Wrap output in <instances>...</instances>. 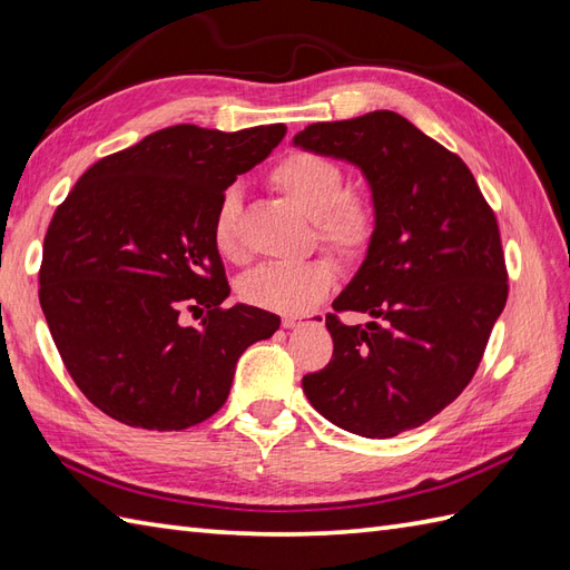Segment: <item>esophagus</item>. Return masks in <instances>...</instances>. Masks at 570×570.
<instances>
[{
    "instance_id": "obj_1",
    "label": "esophagus",
    "mask_w": 570,
    "mask_h": 570,
    "mask_svg": "<svg viewBox=\"0 0 570 570\" xmlns=\"http://www.w3.org/2000/svg\"><path fill=\"white\" fill-rule=\"evenodd\" d=\"M306 318H313L311 323H323V313H313V316H306ZM306 318H298V316H284V318H282V325H284L286 331H292V328H296V325L304 323Z\"/></svg>"
}]
</instances>
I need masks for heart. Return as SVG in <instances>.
<instances>
[{
    "mask_svg": "<svg viewBox=\"0 0 570 570\" xmlns=\"http://www.w3.org/2000/svg\"><path fill=\"white\" fill-rule=\"evenodd\" d=\"M272 184L313 220L321 247L345 262L360 259L372 245L377 210L367 196L347 190L343 166L311 151H292L272 168ZM213 245L225 259L242 257L239 193L227 188L215 205ZM333 264L323 257L264 264L239 284V296L252 306L276 313H304L333 286Z\"/></svg>",
    "mask_w": 570,
    "mask_h": 570,
    "instance_id": "1",
    "label": "heart"
}]
</instances>
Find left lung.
I'll use <instances>...</instances> for the list:
<instances>
[{"mask_svg": "<svg viewBox=\"0 0 570 570\" xmlns=\"http://www.w3.org/2000/svg\"><path fill=\"white\" fill-rule=\"evenodd\" d=\"M301 149L355 164L367 178L377 229L335 311L333 360L306 374L313 409L365 439H392L433 419L475 374L507 304L494 213L458 154L390 110L298 131Z\"/></svg>", "mask_w": 570, "mask_h": 570, "instance_id": "1", "label": "left lung"}]
</instances>
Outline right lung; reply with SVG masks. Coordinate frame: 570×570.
<instances>
[{"mask_svg":"<svg viewBox=\"0 0 570 570\" xmlns=\"http://www.w3.org/2000/svg\"><path fill=\"white\" fill-rule=\"evenodd\" d=\"M284 125H176L105 156L58 205L43 239L39 301L78 390L135 429L180 431L225 404L245 350L278 316L237 304L213 245V215ZM184 307L209 311L200 330Z\"/></svg>","mask_w":570,"mask_h":570,"instance_id":"1","label":"right lung"}]
</instances>
